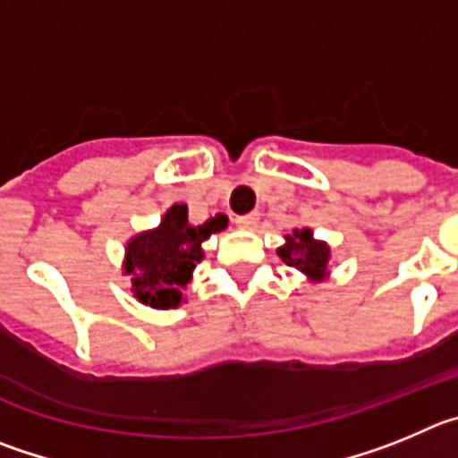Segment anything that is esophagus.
Masks as SVG:
<instances>
[{
  "instance_id": "1",
  "label": "esophagus",
  "mask_w": 458,
  "mask_h": 458,
  "mask_svg": "<svg viewBox=\"0 0 458 458\" xmlns=\"http://www.w3.org/2000/svg\"><path fill=\"white\" fill-rule=\"evenodd\" d=\"M258 221H259V214L250 212V214H246V216H237V221H234V224H237L242 230H250L258 225Z\"/></svg>"
}]
</instances>
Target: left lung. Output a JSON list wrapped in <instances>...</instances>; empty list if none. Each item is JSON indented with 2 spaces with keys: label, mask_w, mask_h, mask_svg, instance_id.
I'll return each instance as SVG.
<instances>
[{
  "label": "left lung",
  "mask_w": 458,
  "mask_h": 458,
  "mask_svg": "<svg viewBox=\"0 0 458 458\" xmlns=\"http://www.w3.org/2000/svg\"><path fill=\"white\" fill-rule=\"evenodd\" d=\"M276 253L285 265L294 267L306 276L308 283H324L331 278V271H328L331 246L321 239H315L312 228L292 230L290 234H285V244L278 246Z\"/></svg>",
  "instance_id": "left-lung-1"
}]
</instances>
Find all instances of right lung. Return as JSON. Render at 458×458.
Here are the masks:
<instances>
[{
    "label": "right lung",
    "mask_w": 458,
    "mask_h": 458,
    "mask_svg": "<svg viewBox=\"0 0 458 458\" xmlns=\"http://www.w3.org/2000/svg\"><path fill=\"white\" fill-rule=\"evenodd\" d=\"M225 228V214H214L205 224L193 225L187 205H171L159 225L127 239L123 274L131 278L134 299L157 310L178 308L187 301L184 290L203 259V242Z\"/></svg>",
    "instance_id": "1"
}]
</instances>
